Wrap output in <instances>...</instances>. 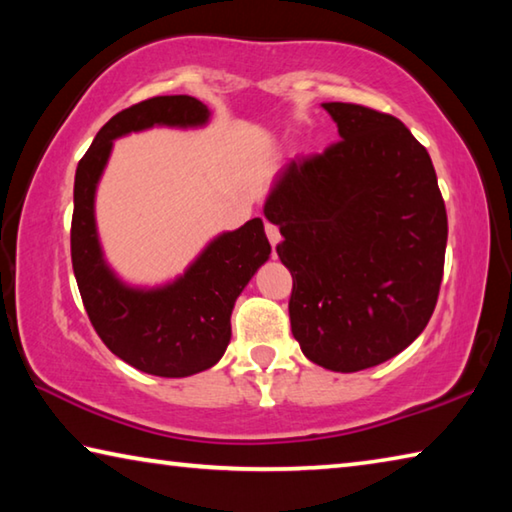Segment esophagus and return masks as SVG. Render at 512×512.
Listing matches in <instances>:
<instances>
[{
    "label": "esophagus",
    "mask_w": 512,
    "mask_h": 512,
    "mask_svg": "<svg viewBox=\"0 0 512 512\" xmlns=\"http://www.w3.org/2000/svg\"><path fill=\"white\" fill-rule=\"evenodd\" d=\"M266 237H268V241H271L273 250H275V246L280 244V241H282V237H280V230H277V225H273V223H266Z\"/></svg>",
    "instance_id": "1"
}]
</instances>
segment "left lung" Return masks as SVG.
<instances>
[{
    "instance_id": "8db88e82",
    "label": "left lung",
    "mask_w": 512,
    "mask_h": 512,
    "mask_svg": "<svg viewBox=\"0 0 512 512\" xmlns=\"http://www.w3.org/2000/svg\"><path fill=\"white\" fill-rule=\"evenodd\" d=\"M341 142L289 160L264 216L293 277L291 332L334 372L379 366L418 339L438 300L447 212L424 146L400 119L323 103Z\"/></svg>"
}]
</instances>
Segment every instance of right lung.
Instances as JSON below:
<instances>
[{
  "label": "right lung",
  "instance_id": "obj_1",
  "mask_svg": "<svg viewBox=\"0 0 512 512\" xmlns=\"http://www.w3.org/2000/svg\"><path fill=\"white\" fill-rule=\"evenodd\" d=\"M210 117V108L187 94L146 99L117 112L76 167L72 266L85 311L112 354L155 377H189L219 363L235 302L271 257L264 221L250 219L216 235L173 280L137 287L121 280L103 255L94 201L119 137L155 126L203 128Z\"/></svg>",
  "mask_w": 512,
  "mask_h": 512
}]
</instances>
